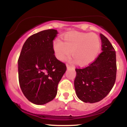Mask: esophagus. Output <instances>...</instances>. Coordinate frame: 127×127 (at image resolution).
Instances as JSON below:
<instances>
[{
	"mask_svg": "<svg viewBox=\"0 0 127 127\" xmlns=\"http://www.w3.org/2000/svg\"><path fill=\"white\" fill-rule=\"evenodd\" d=\"M66 66H67V68H70V67H72V65H71L68 64H66Z\"/></svg>",
	"mask_w": 127,
	"mask_h": 127,
	"instance_id": "esophagus-1",
	"label": "esophagus"
}]
</instances>
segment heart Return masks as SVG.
<instances>
[{
  "label": "heart",
  "instance_id": "b5f03b06",
  "mask_svg": "<svg viewBox=\"0 0 127 127\" xmlns=\"http://www.w3.org/2000/svg\"><path fill=\"white\" fill-rule=\"evenodd\" d=\"M64 42L59 38L54 39L52 47L56 57L64 60L70 55L75 63L79 65H85L95 60L101 46L99 36L94 33L72 32L63 36Z\"/></svg>",
  "mask_w": 127,
  "mask_h": 127
}]
</instances>
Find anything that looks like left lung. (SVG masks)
Masks as SVG:
<instances>
[{
	"instance_id": "8db88e82",
	"label": "left lung",
	"mask_w": 127,
	"mask_h": 127,
	"mask_svg": "<svg viewBox=\"0 0 127 127\" xmlns=\"http://www.w3.org/2000/svg\"><path fill=\"white\" fill-rule=\"evenodd\" d=\"M101 53L84 68H75L74 82L78 97L85 103L100 101L111 91L116 77V52L108 39L100 34Z\"/></svg>"
}]
</instances>
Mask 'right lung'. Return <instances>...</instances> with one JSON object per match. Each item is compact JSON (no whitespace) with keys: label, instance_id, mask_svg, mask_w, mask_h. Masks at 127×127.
<instances>
[{"label":"right lung","instance_id":"1","mask_svg":"<svg viewBox=\"0 0 127 127\" xmlns=\"http://www.w3.org/2000/svg\"><path fill=\"white\" fill-rule=\"evenodd\" d=\"M58 32L54 29L30 36L18 59V79L22 92L30 101L44 104L55 98L60 81L66 70L57 59L52 47Z\"/></svg>","mask_w":127,"mask_h":127}]
</instances>
